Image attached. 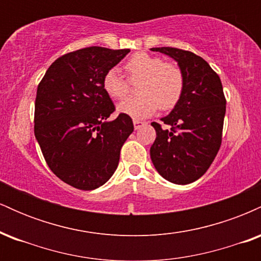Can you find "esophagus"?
<instances>
[{
    "mask_svg": "<svg viewBox=\"0 0 261 261\" xmlns=\"http://www.w3.org/2000/svg\"><path fill=\"white\" fill-rule=\"evenodd\" d=\"M145 125H146V122L140 121V120H134V127H135V130H140V128L142 127V126H145Z\"/></svg>",
    "mask_w": 261,
    "mask_h": 261,
    "instance_id": "obj_1",
    "label": "esophagus"
}]
</instances>
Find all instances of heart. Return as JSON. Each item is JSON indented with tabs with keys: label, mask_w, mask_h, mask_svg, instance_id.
Instances as JSON below:
<instances>
[{
	"label": "heart",
	"mask_w": 261,
	"mask_h": 261,
	"mask_svg": "<svg viewBox=\"0 0 261 261\" xmlns=\"http://www.w3.org/2000/svg\"><path fill=\"white\" fill-rule=\"evenodd\" d=\"M128 80L138 83L139 98H128L118 106V110L133 119H145L162 110L173 109L180 100L184 92L185 79L179 66L166 62L160 56L147 53L134 54L125 64ZM103 88L109 97L122 99L126 97L130 83L120 70L112 67L104 73Z\"/></svg>",
	"instance_id": "heart-1"
}]
</instances>
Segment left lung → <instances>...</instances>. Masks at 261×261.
Wrapping results in <instances>:
<instances>
[{"instance_id": "left-lung-1", "label": "left lung", "mask_w": 261, "mask_h": 261, "mask_svg": "<svg viewBox=\"0 0 261 261\" xmlns=\"http://www.w3.org/2000/svg\"><path fill=\"white\" fill-rule=\"evenodd\" d=\"M174 59L184 73V92L163 128L152 122L155 140L149 153L166 180L190 184L202 176L216 157L222 141L226 98L218 74L202 58L176 47H152Z\"/></svg>"}]
</instances>
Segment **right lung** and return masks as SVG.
<instances>
[{"mask_svg": "<svg viewBox=\"0 0 261 261\" xmlns=\"http://www.w3.org/2000/svg\"><path fill=\"white\" fill-rule=\"evenodd\" d=\"M128 53L100 46L68 53L38 86L35 139L54 174L80 190H94L112 178L134 131L125 114L108 120L115 107L103 88L104 73Z\"/></svg>", "mask_w": 261, "mask_h": 261, "instance_id": "add662e5", "label": "right lung"}]
</instances>
